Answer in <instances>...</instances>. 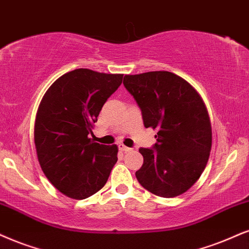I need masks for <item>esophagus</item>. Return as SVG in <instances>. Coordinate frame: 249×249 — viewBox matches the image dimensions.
I'll list each match as a JSON object with an SVG mask.
<instances>
[{
	"label": "esophagus",
	"mask_w": 249,
	"mask_h": 249,
	"mask_svg": "<svg viewBox=\"0 0 249 249\" xmlns=\"http://www.w3.org/2000/svg\"><path fill=\"white\" fill-rule=\"evenodd\" d=\"M118 149L121 150V152L127 153V152H130L131 148H128V147H126V146H124V144H123V143H119V144H118Z\"/></svg>",
	"instance_id": "esophagus-1"
}]
</instances>
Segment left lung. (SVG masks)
I'll return each instance as SVG.
<instances>
[{
    "instance_id": "obj_1",
    "label": "left lung",
    "mask_w": 249,
    "mask_h": 249,
    "mask_svg": "<svg viewBox=\"0 0 249 249\" xmlns=\"http://www.w3.org/2000/svg\"><path fill=\"white\" fill-rule=\"evenodd\" d=\"M123 84L140 107L144 127L157 130L155 146L139 149L143 164L135 172L138 181L157 196L185 193L202 175L212 150V124L202 97L168 71L126 74Z\"/></svg>"
}]
</instances>
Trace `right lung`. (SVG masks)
Returning a JSON list of instances; mask_svg holds the SVG:
<instances>
[{"instance_id":"obj_1","label":"right lung","mask_w":249,"mask_h":249,"mask_svg":"<svg viewBox=\"0 0 249 249\" xmlns=\"http://www.w3.org/2000/svg\"><path fill=\"white\" fill-rule=\"evenodd\" d=\"M123 74L77 69L53 83L41 100L34 143L48 180L71 199L83 200L105 186L118 147L90 140L94 123Z\"/></svg>"}]
</instances>
